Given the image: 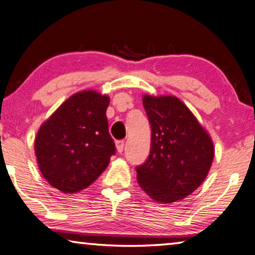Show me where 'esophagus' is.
Returning <instances> with one entry per match:
<instances>
[{
  "mask_svg": "<svg viewBox=\"0 0 255 255\" xmlns=\"http://www.w3.org/2000/svg\"><path fill=\"white\" fill-rule=\"evenodd\" d=\"M116 146H117V151H118L119 153H123L124 147H125V142L124 140H117Z\"/></svg>",
  "mask_w": 255,
  "mask_h": 255,
  "instance_id": "1",
  "label": "esophagus"
}]
</instances>
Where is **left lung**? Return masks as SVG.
<instances>
[{"mask_svg":"<svg viewBox=\"0 0 255 255\" xmlns=\"http://www.w3.org/2000/svg\"><path fill=\"white\" fill-rule=\"evenodd\" d=\"M151 151L137 165L140 188L153 200L171 203L203 183L215 155L212 140L188 108L175 96L145 95Z\"/></svg>","mask_w":255,"mask_h":255,"instance_id":"obj_1","label":"left lung"}]
</instances>
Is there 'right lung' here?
<instances>
[{
	"mask_svg": "<svg viewBox=\"0 0 255 255\" xmlns=\"http://www.w3.org/2000/svg\"><path fill=\"white\" fill-rule=\"evenodd\" d=\"M108 96L94 91L68 99L37 132L35 153L48 184L76 193L99 178L116 154L109 132Z\"/></svg>",
	"mask_w": 255,
	"mask_h": 255,
	"instance_id": "right-lung-1",
	"label": "right lung"
}]
</instances>
